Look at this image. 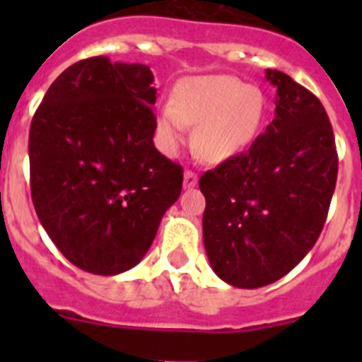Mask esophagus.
<instances>
[{"instance_id": "esophagus-1", "label": "esophagus", "mask_w": 362, "mask_h": 362, "mask_svg": "<svg viewBox=\"0 0 362 362\" xmlns=\"http://www.w3.org/2000/svg\"><path fill=\"white\" fill-rule=\"evenodd\" d=\"M196 185H198V175H196L194 171L187 170L184 173V187L191 189V187H196Z\"/></svg>"}]
</instances>
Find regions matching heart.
I'll use <instances>...</instances> for the list:
<instances>
[{
  "label": "heart",
  "instance_id": "heart-1",
  "mask_svg": "<svg viewBox=\"0 0 362 362\" xmlns=\"http://www.w3.org/2000/svg\"><path fill=\"white\" fill-rule=\"evenodd\" d=\"M264 117L266 98L259 87L233 75H203L177 83L156 127L164 148L173 154L185 140V127L196 126V154L217 164L245 151Z\"/></svg>",
  "mask_w": 362,
  "mask_h": 362
}]
</instances>
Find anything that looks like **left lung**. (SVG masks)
I'll use <instances>...</instances> for the list:
<instances>
[{
  "mask_svg": "<svg viewBox=\"0 0 362 362\" xmlns=\"http://www.w3.org/2000/svg\"><path fill=\"white\" fill-rule=\"evenodd\" d=\"M275 119L247 152L199 178L203 242L218 279L240 289L276 282L312 250L338 175L333 127L319 98L279 69Z\"/></svg>",
  "mask_w": 362,
  "mask_h": 362,
  "instance_id": "1",
  "label": "left lung"
}]
</instances>
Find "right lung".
<instances>
[{
	"instance_id": "right-lung-1",
	"label": "right lung",
	"mask_w": 362,
	"mask_h": 362,
	"mask_svg": "<svg viewBox=\"0 0 362 362\" xmlns=\"http://www.w3.org/2000/svg\"><path fill=\"white\" fill-rule=\"evenodd\" d=\"M154 75L98 56L64 69L29 129L36 215L71 264L119 275L144 259L184 170L154 147Z\"/></svg>"
}]
</instances>
